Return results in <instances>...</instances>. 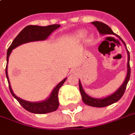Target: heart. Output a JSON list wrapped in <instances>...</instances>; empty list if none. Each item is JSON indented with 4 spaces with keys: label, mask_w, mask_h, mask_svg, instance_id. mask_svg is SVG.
Instances as JSON below:
<instances>
[{
    "label": "heart",
    "mask_w": 135,
    "mask_h": 135,
    "mask_svg": "<svg viewBox=\"0 0 135 135\" xmlns=\"http://www.w3.org/2000/svg\"><path fill=\"white\" fill-rule=\"evenodd\" d=\"M76 36L79 38H84L86 36V32L84 30L79 31L76 34Z\"/></svg>",
    "instance_id": "obj_1"
}]
</instances>
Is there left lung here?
I'll return each instance as SVG.
<instances>
[{"instance_id": "8db88e82", "label": "left lung", "mask_w": 135, "mask_h": 135, "mask_svg": "<svg viewBox=\"0 0 135 135\" xmlns=\"http://www.w3.org/2000/svg\"><path fill=\"white\" fill-rule=\"evenodd\" d=\"M93 24L96 27H97L98 31L99 32V33L102 35H116L119 39H120L122 42L125 45V47H126V45L125 43L123 42V40L119 37L118 35H115L113 32V30H111V28L109 26H108L107 25L104 24L103 22H98V21H95L93 22ZM127 49V47H126ZM127 74H126V77H125V81H123V83L121 86L118 88V89L113 93L112 94L110 95H108L106 97L101 98H93L90 95H88L85 90H84V88L82 87L81 83L80 80H79V90L81 92V97H82V100L84 101L85 104L88 105L89 106L92 107H96V108H102V107H105L110 105L113 104L114 103L118 101L119 100L122 98V96L125 93V90L126 89V86L128 83V81L129 80V77H130V66H129V53L128 50L127 49Z\"/></svg>"}]
</instances>
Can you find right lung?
Segmentation results:
<instances>
[{
    "instance_id": "right-lung-1",
    "label": "right lung",
    "mask_w": 135,
    "mask_h": 135,
    "mask_svg": "<svg viewBox=\"0 0 135 135\" xmlns=\"http://www.w3.org/2000/svg\"><path fill=\"white\" fill-rule=\"evenodd\" d=\"M60 27V25H51L48 26H38V25H28L25 27L22 30L16 37L14 39L12 44L10 45L9 48L7 51V64L6 68V74L7 79H8V85L11 94L19 103L26 110L29 111L32 113L35 114H45L51 112H54L58 108L59 105V98L58 93L59 88L62 86L66 80V77L60 83H59L56 85L53 90H51V93L47 98L44 100L39 102H30L23 100L20 98L17 97L13 93V89L10 86V81L8 78V59L10 56L13 49L16 48L20 45L25 44V43L30 42H36V41H43L47 40L48 37L51 35L55 30L58 29Z\"/></svg>"
}]
</instances>
